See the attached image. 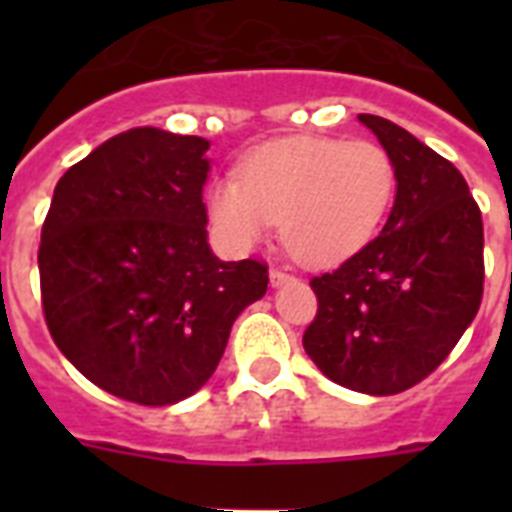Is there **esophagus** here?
<instances>
[{
  "label": "esophagus",
  "mask_w": 512,
  "mask_h": 512,
  "mask_svg": "<svg viewBox=\"0 0 512 512\" xmlns=\"http://www.w3.org/2000/svg\"><path fill=\"white\" fill-rule=\"evenodd\" d=\"M271 287H284V284H289V281H295V276H289L287 271H281V268H271Z\"/></svg>",
  "instance_id": "1"
}]
</instances>
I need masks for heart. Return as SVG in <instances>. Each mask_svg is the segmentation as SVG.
Segmentation results:
<instances>
[{"label":"heart","instance_id":"1","mask_svg":"<svg viewBox=\"0 0 512 512\" xmlns=\"http://www.w3.org/2000/svg\"><path fill=\"white\" fill-rule=\"evenodd\" d=\"M393 188V162L372 140H276L247 156L241 180L223 177L209 188V215L239 249L260 244L281 223L300 263L327 268L372 239Z\"/></svg>","mask_w":512,"mask_h":512}]
</instances>
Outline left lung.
Masks as SVG:
<instances>
[{"label": "left lung", "instance_id": "8db88e82", "mask_svg": "<svg viewBox=\"0 0 512 512\" xmlns=\"http://www.w3.org/2000/svg\"><path fill=\"white\" fill-rule=\"evenodd\" d=\"M358 122L388 151L396 201L377 239L311 279L319 313L303 345L342 388L393 396L425 380L476 319L484 223L452 162L382 116Z\"/></svg>", "mask_w": 512, "mask_h": 512}]
</instances>
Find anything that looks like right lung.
Returning <instances> with one entry per match:
<instances>
[{
  "label": "right lung",
  "instance_id": "right-lung-1",
  "mask_svg": "<svg viewBox=\"0 0 512 512\" xmlns=\"http://www.w3.org/2000/svg\"><path fill=\"white\" fill-rule=\"evenodd\" d=\"M209 140L135 127L60 177L42 225V308L60 353L143 406L193 396L268 265L209 249Z\"/></svg>",
  "mask_w": 512,
  "mask_h": 512
}]
</instances>
